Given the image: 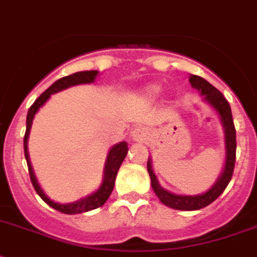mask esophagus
I'll return each instance as SVG.
<instances>
[{
    "instance_id": "1",
    "label": "esophagus",
    "mask_w": 257,
    "mask_h": 257,
    "mask_svg": "<svg viewBox=\"0 0 257 257\" xmlns=\"http://www.w3.org/2000/svg\"><path fill=\"white\" fill-rule=\"evenodd\" d=\"M132 139L135 141H143L147 139V131L144 128H137L133 131Z\"/></svg>"
}]
</instances>
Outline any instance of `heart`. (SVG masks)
I'll return each mask as SVG.
<instances>
[{
    "label": "heart",
    "mask_w": 257,
    "mask_h": 257,
    "mask_svg": "<svg viewBox=\"0 0 257 257\" xmlns=\"http://www.w3.org/2000/svg\"><path fill=\"white\" fill-rule=\"evenodd\" d=\"M159 93H160V88H159V86H156V85H151V86H148V88L145 89V94H147V96H149V97H156Z\"/></svg>",
    "instance_id": "obj_1"
}]
</instances>
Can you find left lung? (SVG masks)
<instances>
[{
	"label": "left lung",
	"mask_w": 257,
	"mask_h": 257,
	"mask_svg": "<svg viewBox=\"0 0 257 257\" xmlns=\"http://www.w3.org/2000/svg\"><path fill=\"white\" fill-rule=\"evenodd\" d=\"M189 82L193 88L199 90L201 96H204V100L219 113L224 128V136H225V165H224L220 177L212 185L211 189H208L203 195L185 196L175 195L161 187L152 169V160L148 159L147 167H148V173L151 176L153 191L164 205L173 208V209H179V211H197V209H201V208L213 203L223 193L224 189L231 181L236 160V129L233 125V118H232L231 106L228 104V101L225 100V97L221 94L220 90H217L203 77L192 74L189 77Z\"/></svg>",
	"instance_id": "1"
}]
</instances>
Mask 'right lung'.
<instances>
[{
	"mask_svg": "<svg viewBox=\"0 0 257 257\" xmlns=\"http://www.w3.org/2000/svg\"><path fill=\"white\" fill-rule=\"evenodd\" d=\"M98 72L97 70H85V72H77V73L70 74L66 77H62L60 80L54 82L53 85H50L46 89L45 92L42 93L41 96L38 97L37 100L34 101V104L29 108L28 116H26V132L24 136V152H25V159L28 163V169H29L30 181L33 184L34 189L38 193V196L45 201L48 205H50L54 209H57L58 212L66 213V215H76V213H84V212L92 211L96 208L104 205L105 201L109 199V196L112 193L113 187H114V181H116L117 172L120 169L122 161H124L126 153H128V144L125 141H121L118 144L113 145L110 151H109L108 156H106V161H105L104 168V180L101 183L100 188L96 192H93L92 195L86 196L84 199L74 201V203L69 204H60L54 203L53 200H50L48 196L44 193V191L40 187V184L37 183V179L34 176L33 168L30 164L29 153H28V139H29L30 128H32V122H33L34 114L38 112V109L41 108L42 105L45 104L46 101L49 100V97L53 93H57L60 90L69 88L73 85H80V84H90L96 80Z\"/></svg>",
	"mask_w": 257,
	"mask_h": 257,
	"instance_id": "1",
	"label": "right lung"
}]
</instances>
